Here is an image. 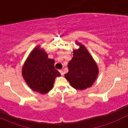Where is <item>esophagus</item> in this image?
I'll use <instances>...</instances> for the list:
<instances>
[{
	"label": "esophagus",
	"mask_w": 128,
	"mask_h": 128,
	"mask_svg": "<svg viewBox=\"0 0 128 128\" xmlns=\"http://www.w3.org/2000/svg\"><path fill=\"white\" fill-rule=\"evenodd\" d=\"M60 74L62 76H63V74H64V73H63V70H60Z\"/></svg>",
	"instance_id": "34e87169"
}]
</instances>
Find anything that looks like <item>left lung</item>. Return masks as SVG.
<instances>
[{"instance_id": "1", "label": "left lung", "mask_w": 128, "mask_h": 128, "mask_svg": "<svg viewBox=\"0 0 128 128\" xmlns=\"http://www.w3.org/2000/svg\"><path fill=\"white\" fill-rule=\"evenodd\" d=\"M76 44L80 48L73 51V57L67 65L68 72L65 77L73 88L82 90L94 84L99 68L86 47L78 42Z\"/></svg>"}]
</instances>
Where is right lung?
I'll list each match as a JSON object with an SVG mask.
<instances>
[{
  "label": "right lung",
  "instance_id": "obj_1",
  "mask_svg": "<svg viewBox=\"0 0 128 128\" xmlns=\"http://www.w3.org/2000/svg\"><path fill=\"white\" fill-rule=\"evenodd\" d=\"M54 63L40 46L30 52L22 67V76L32 90L45 94L52 89L56 78L61 76Z\"/></svg>",
  "mask_w": 128,
  "mask_h": 128
}]
</instances>
